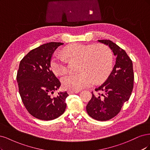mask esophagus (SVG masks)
<instances>
[{
	"instance_id": "obj_1",
	"label": "esophagus",
	"mask_w": 150,
	"mask_h": 150,
	"mask_svg": "<svg viewBox=\"0 0 150 150\" xmlns=\"http://www.w3.org/2000/svg\"><path fill=\"white\" fill-rule=\"evenodd\" d=\"M79 91H80V90H69L67 91V93H68L69 95H70V94H73V93H79Z\"/></svg>"
}]
</instances>
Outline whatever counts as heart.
I'll return each instance as SVG.
<instances>
[{
    "label": "heart",
    "mask_w": 150,
    "mask_h": 150,
    "mask_svg": "<svg viewBox=\"0 0 150 150\" xmlns=\"http://www.w3.org/2000/svg\"><path fill=\"white\" fill-rule=\"evenodd\" d=\"M65 55L70 59H80L78 73H69L61 79L62 86L70 90H79L90 86L96 81L105 79L113 67V55L110 48L104 44L85 45L77 43L67 47ZM52 71L60 75L67 70V59L62 55L55 54L52 58Z\"/></svg>",
    "instance_id": "b5f03b06"
}]
</instances>
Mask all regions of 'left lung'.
Instances as JSON below:
<instances>
[{"label":"left lung","mask_w":150,"mask_h":150,"mask_svg":"<svg viewBox=\"0 0 150 150\" xmlns=\"http://www.w3.org/2000/svg\"><path fill=\"white\" fill-rule=\"evenodd\" d=\"M109 46L116 58L115 65L103 84L95 88L101 93H92L86 105L90 117L98 121H107L115 117L127 101L133 88V63L126 52L109 40H98Z\"/></svg>","instance_id":"left-lung-1"}]
</instances>
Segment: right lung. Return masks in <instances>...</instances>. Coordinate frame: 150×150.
Here are the masks:
<instances>
[{
	"instance_id": "right-lung-1",
	"label": "right lung",
	"mask_w": 150,
	"mask_h": 150,
	"mask_svg": "<svg viewBox=\"0 0 150 150\" xmlns=\"http://www.w3.org/2000/svg\"><path fill=\"white\" fill-rule=\"evenodd\" d=\"M60 42H49L32 50L20 62L17 75L19 93L30 115L42 120H52L64 113L69 96L60 91L52 97L61 83L50 70V60Z\"/></svg>"
}]
</instances>
